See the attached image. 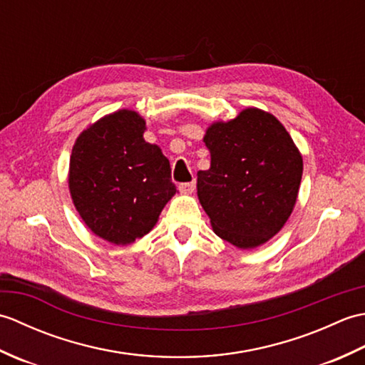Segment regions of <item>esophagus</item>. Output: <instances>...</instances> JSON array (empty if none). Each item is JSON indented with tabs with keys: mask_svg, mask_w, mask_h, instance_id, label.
<instances>
[{
	"mask_svg": "<svg viewBox=\"0 0 365 365\" xmlns=\"http://www.w3.org/2000/svg\"><path fill=\"white\" fill-rule=\"evenodd\" d=\"M195 188H196V182L182 183L180 187H178V190H180L183 195H192V192H195Z\"/></svg>",
	"mask_w": 365,
	"mask_h": 365,
	"instance_id": "34e87169",
	"label": "esophagus"
}]
</instances>
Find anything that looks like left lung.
<instances>
[{
	"mask_svg": "<svg viewBox=\"0 0 365 365\" xmlns=\"http://www.w3.org/2000/svg\"><path fill=\"white\" fill-rule=\"evenodd\" d=\"M210 168L197 173V197L215 234L238 250L265 245L297 204L302 157L273 114L246 108L207 128Z\"/></svg>",
	"mask_w": 365,
	"mask_h": 365,
	"instance_id": "left-lung-1",
	"label": "left lung"
}]
</instances>
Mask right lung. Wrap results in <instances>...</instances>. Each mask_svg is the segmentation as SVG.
I'll use <instances>...</instances> for the list:
<instances>
[{
	"instance_id": "obj_1",
	"label": "right lung",
	"mask_w": 365,
	"mask_h": 365,
	"mask_svg": "<svg viewBox=\"0 0 365 365\" xmlns=\"http://www.w3.org/2000/svg\"><path fill=\"white\" fill-rule=\"evenodd\" d=\"M145 120L133 110L114 111L91 123L73 144L68 191L84 224L118 246L143 238L177 188L169 160L145 143Z\"/></svg>"
}]
</instances>
